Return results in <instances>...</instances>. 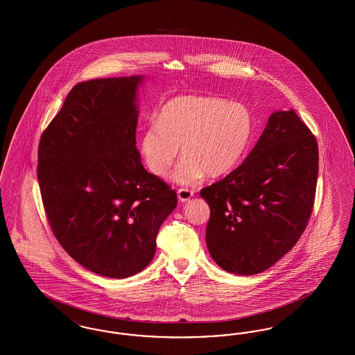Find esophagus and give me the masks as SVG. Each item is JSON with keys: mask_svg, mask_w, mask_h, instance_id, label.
<instances>
[{"mask_svg": "<svg viewBox=\"0 0 355 355\" xmlns=\"http://www.w3.org/2000/svg\"><path fill=\"white\" fill-rule=\"evenodd\" d=\"M177 194H178V200H180L181 202H186V201H189V200L194 196V191H193V190H190V189L181 187V189H178Z\"/></svg>", "mask_w": 355, "mask_h": 355, "instance_id": "esophagus-1", "label": "esophagus"}]
</instances>
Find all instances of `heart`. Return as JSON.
I'll use <instances>...</instances> for the list:
<instances>
[{
    "instance_id": "obj_1",
    "label": "heart",
    "mask_w": 355,
    "mask_h": 355,
    "mask_svg": "<svg viewBox=\"0 0 355 355\" xmlns=\"http://www.w3.org/2000/svg\"><path fill=\"white\" fill-rule=\"evenodd\" d=\"M253 133V114L245 103L213 96H177L144 129L139 153L146 168L162 177L181 146L184 157L171 178L181 185H194L206 173L218 177L234 169Z\"/></svg>"
}]
</instances>
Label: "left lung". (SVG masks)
Here are the masks:
<instances>
[{"instance_id":"8db88e82","label":"left lung","mask_w":355,"mask_h":355,"mask_svg":"<svg viewBox=\"0 0 355 355\" xmlns=\"http://www.w3.org/2000/svg\"><path fill=\"white\" fill-rule=\"evenodd\" d=\"M318 144L294 110L272 113L248 158L203 187L209 253L223 270L253 275L288 253L310 220Z\"/></svg>"}]
</instances>
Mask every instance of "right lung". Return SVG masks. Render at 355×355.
<instances>
[{
  "mask_svg": "<svg viewBox=\"0 0 355 355\" xmlns=\"http://www.w3.org/2000/svg\"><path fill=\"white\" fill-rule=\"evenodd\" d=\"M142 77L76 85L38 145L37 178L51 232L85 269L110 278L144 270L177 193L146 171L135 146Z\"/></svg>",
  "mask_w": 355,
  "mask_h": 355,
  "instance_id": "add662e5",
  "label": "right lung"
}]
</instances>
